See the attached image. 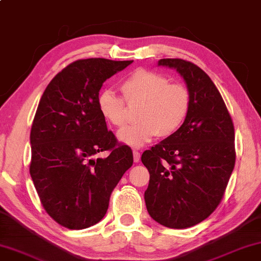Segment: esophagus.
I'll use <instances>...</instances> for the list:
<instances>
[{
	"instance_id": "esophagus-1",
	"label": "esophagus",
	"mask_w": 261,
	"mask_h": 261,
	"mask_svg": "<svg viewBox=\"0 0 261 261\" xmlns=\"http://www.w3.org/2000/svg\"><path fill=\"white\" fill-rule=\"evenodd\" d=\"M140 160H141V152L138 150H134V161L140 162Z\"/></svg>"
}]
</instances>
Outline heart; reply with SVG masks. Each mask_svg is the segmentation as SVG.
<instances>
[{
  "instance_id": "heart-1",
  "label": "heart",
  "mask_w": 261,
  "mask_h": 261,
  "mask_svg": "<svg viewBox=\"0 0 261 261\" xmlns=\"http://www.w3.org/2000/svg\"><path fill=\"white\" fill-rule=\"evenodd\" d=\"M127 103H141L137 113L140 123L118 133L125 145L141 148L158 137H169L185 123L191 110L190 90L180 83H169L160 72L140 69L121 85ZM124 99L112 89H103L96 98V106L107 123L121 127L127 121Z\"/></svg>"
}]
</instances>
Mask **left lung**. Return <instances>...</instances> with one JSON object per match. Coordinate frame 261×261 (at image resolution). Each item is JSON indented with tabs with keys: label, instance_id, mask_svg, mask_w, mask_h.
I'll return each mask as SVG.
<instances>
[{
	"label": "left lung",
	"instance_id": "left-lung-1",
	"mask_svg": "<svg viewBox=\"0 0 261 261\" xmlns=\"http://www.w3.org/2000/svg\"><path fill=\"white\" fill-rule=\"evenodd\" d=\"M158 65L175 69L184 79L191 110L175 134L142 154L150 174L144 200L152 220L185 229L209 217L223 198L235 166L234 125L199 67L179 58H163Z\"/></svg>",
	"mask_w": 261,
	"mask_h": 261
}]
</instances>
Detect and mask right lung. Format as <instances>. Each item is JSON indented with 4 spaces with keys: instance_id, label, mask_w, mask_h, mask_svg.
I'll return each instance as SVG.
<instances>
[{
    "instance_id": "obj_1",
    "label": "right lung",
    "mask_w": 261,
    "mask_h": 261,
    "mask_svg": "<svg viewBox=\"0 0 261 261\" xmlns=\"http://www.w3.org/2000/svg\"><path fill=\"white\" fill-rule=\"evenodd\" d=\"M131 63L76 61L41 95L31 128L30 174L45 211L68 229L101 221L113 189L134 163L131 149L118 143L96 106L102 83ZM105 150L107 158L95 159Z\"/></svg>"
}]
</instances>
